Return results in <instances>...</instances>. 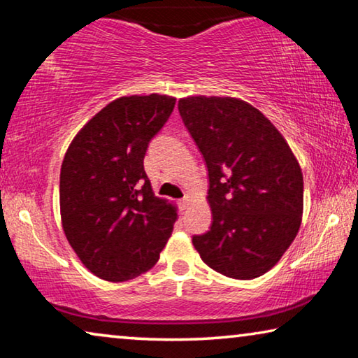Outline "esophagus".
I'll return each mask as SVG.
<instances>
[{"label": "esophagus", "mask_w": 358, "mask_h": 358, "mask_svg": "<svg viewBox=\"0 0 358 358\" xmlns=\"http://www.w3.org/2000/svg\"><path fill=\"white\" fill-rule=\"evenodd\" d=\"M188 206H189V199H188V197H183V199H181V201L178 202L180 210H186V208H188Z\"/></svg>", "instance_id": "obj_1"}]
</instances>
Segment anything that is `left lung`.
<instances>
[{
    "mask_svg": "<svg viewBox=\"0 0 358 358\" xmlns=\"http://www.w3.org/2000/svg\"><path fill=\"white\" fill-rule=\"evenodd\" d=\"M178 111L208 170L212 226L192 236L203 263L250 280L274 266L298 234L303 173L268 117L231 97H188Z\"/></svg>",
    "mask_w": 358,
    "mask_h": 358,
    "instance_id": "8db88e82",
    "label": "left lung"
}]
</instances>
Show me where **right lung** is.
I'll return each mask as SVG.
<instances>
[{
	"mask_svg": "<svg viewBox=\"0 0 358 358\" xmlns=\"http://www.w3.org/2000/svg\"><path fill=\"white\" fill-rule=\"evenodd\" d=\"M175 99L121 97L99 111L68 148L60 170V213L68 242L100 279L148 271L173 231L177 210L152 194L143 159Z\"/></svg>",
	"mask_w": 358,
	"mask_h": 358,
	"instance_id": "right-lung-1",
	"label": "right lung"
}]
</instances>
